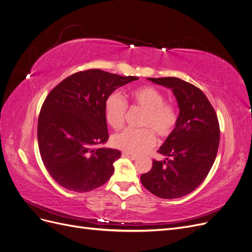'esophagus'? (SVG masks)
<instances>
[{"instance_id": "obj_1", "label": "esophagus", "mask_w": 252, "mask_h": 252, "mask_svg": "<svg viewBox=\"0 0 252 252\" xmlns=\"http://www.w3.org/2000/svg\"><path fill=\"white\" fill-rule=\"evenodd\" d=\"M123 156L127 157L129 159H131V160H135L136 159V155L131 154V153H128V152H123Z\"/></svg>"}]
</instances>
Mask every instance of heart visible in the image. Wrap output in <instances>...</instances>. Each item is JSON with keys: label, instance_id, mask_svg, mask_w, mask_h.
Here are the masks:
<instances>
[{"label": "heart", "instance_id": "1", "mask_svg": "<svg viewBox=\"0 0 252 252\" xmlns=\"http://www.w3.org/2000/svg\"><path fill=\"white\" fill-rule=\"evenodd\" d=\"M130 104L144 109L140 126L144 128H127L113 136L116 148L129 153H143L156 143V132L165 138L172 134L178 125L179 113L175 103L165 101L164 95L158 89L142 86L130 92ZM128 105L118 93L108 95L104 101V117L109 126L119 129L124 125Z\"/></svg>", "mask_w": 252, "mask_h": 252}]
</instances>
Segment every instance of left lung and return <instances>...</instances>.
<instances>
[{
	"instance_id": "left-lung-1",
	"label": "left lung",
	"mask_w": 252,
	"mask_h": 252,
	"mask_svg": "<svg viewBox=\"0 0 252 252\" xmlns=\"http://www.w3.org/2000/svg\"><path fill=\"white\" fill-rule=\"evenodd\" d=\"M170 88L180 108L179 121L140 181L151 193L161 198H178L197 188L212 167L219 146L220 129L215 110L203 91L178 77L149 78Z\"/></svg>"
}]
</instances>
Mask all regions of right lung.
I'll return each mask as SVG.
<instances>
[{"mask_svg":"<svg viewBox=\"0 0 252 252\" xmlns=\"http://www.w3.org/2000/svg\"><path fill=\"white\" fill-rule=\"evenodd\" d=\"M136 79L89 69L66 77L49 92L37 136L43 164L58 184L88 192L112 177L121 152L99 147L108 139L104 101L117 88Z\"/></svg>","mask_w":252,"mask_h":252,"instance_id":"add662e5","label":"right lung"}]
</instances>
